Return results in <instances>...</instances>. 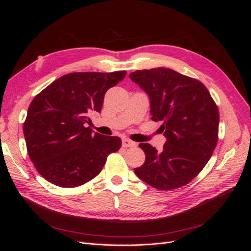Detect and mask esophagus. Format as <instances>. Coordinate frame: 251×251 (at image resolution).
Masks as SVG:
<instances>
[{
  "label": "esophagus",
  "instance_id": "obj_1",
  "mask_svg": "<svg viewBox=\"0 0 251 251\" xmlns=\"http://www.w3.org/2000/svg\"><path fill=\"white\" fill-rule=\"evenodd\" d=\"M136 146H137V143L130 140V139H127V138L123 139V147L124 148H133V147H136Z\"/></svg>",
  "mask_w": 251,
  "mask_h": 251
}]
</instances>
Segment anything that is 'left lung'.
I'll list each match as a JSON object with an SVG mask.
<instances>
[{
  "mask_svg": "<svg viewBox=\"0 0 251 251\" xmlns=\"http://www.w3.org/2000/svg\"><path fill=\"white\" fill-rule=\"evenodd\" d=\"M130 78L146 91L151 120L162 121L161 151L140 143L146 161L135 174L154 188L169 191L189 183L218 143L219 109L203 83L169 68L137 70Z\"/></svg>",
  "mask_w": 251,
  "mask_h": 251,
  "instance_id": "left-lung-1",
  "label": "left lung"
}]
</instances>
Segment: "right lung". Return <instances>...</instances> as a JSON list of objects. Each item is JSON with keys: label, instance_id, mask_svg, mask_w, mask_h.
<instances>
[{"label": "right lung", "instance_id": "right-lung-1", "mask_svg": "<svg viewBox=\"0 0 251 251\" xmlns=\"http://www.w3.org/2000/svg\"><path fill=\"white\" fill-rule=\"evenodd\" d=\"M126 74L69 73L33 98L24 123L26 147L36 171L50 183L60 187L85 184L120 149L117 136L93 133L86 124L91 113H100L105 92Z\"/></svg>", "mask_w": 251, "mask_h": 251}]
</instances>
